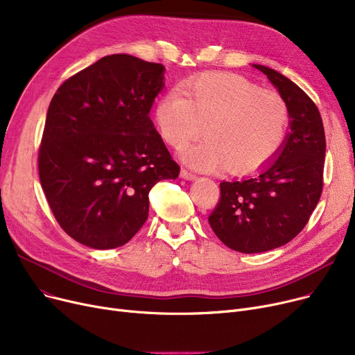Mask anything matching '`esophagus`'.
Here are the masks:
<instances>
[{
    "instance_id": "1",
    "label": "esophagus",
    "mask_w": 355,
    "mask_h": 355,
    "mask_svg": "<svg viewBox=\"0 0 355 355\" xmlns=\"http://www.w3.org/2000/svg\"><path fill=\"white\" fill-rule=\"evenodd\" d=\"M181 178L193 181V180H196L197 177H196V174H193L191 171H189V170H185V168H182V170H181Z\"/></svg>"
}]
</instances>
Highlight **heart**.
<instances>
[{
    "instance_id": "b5f03b06",
    "label": "heart",
    "mask_w": 355,
    "mask_h": 355,
    "mask_svg": "<svg viewBox=\"0 0 355 355\" xmlns=\"http://www.w3.org/2000/svg\"><path fill=\"white\" fill-rule=\"evenodd\" d=\"M155 123L162 139L182 149L204 126L207 139L189 148L184 161L210 171L227 164L245 174L266 164L282 146L289 110L272 90H260L232 73H206L158 101Z\"/></svg>"
}]
</instances>
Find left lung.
Segmentation results:
<instances>
[{
	"instance_id": "left-lung-1",
	"label": "left lung",
	"mask_w": 355,
	"mask_h": 355,
	"mask_svg": "<svg viewBox=\"0 0 355 355\" xmlns=\"http://www.w3.org/2000/svg\"><path fill=\"white\" fill-rule=\"evenodd\" d=\"M253 66L286 102L291 132L257 174L220 182L209 223L223 243L241 253L276 249L302 232L322 193L327 148L320 110L306 93L282 73Z\"/></svg>"
}]
</instances>
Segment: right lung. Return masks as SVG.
<instances>
[{"instance_id": "add662e5", "label": "right lung", "mask_w": 355, "mask_h": 355, "mask_svg": "<svg viewBox=\"0 0 355 355\" xmlns=\"http://www.w3.org/2000/svg\"><path fill=\"white\" fill-rule=\"evenodd\" d=\"M164 71L130 54L106 55L50 102L40 182L60 227L87 248L128 243L148 218L149 191L180 174L149 118Z\"/></svg>"}]
</instances>
